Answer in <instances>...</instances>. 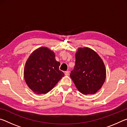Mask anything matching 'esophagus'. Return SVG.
I'll return each instance as SVG.
<instances>
[{"label":"esophagus","mask_w":127,"mask_h":127,"mask_svg":"<svg viewBox=\"0 0 127 127\" xmlns=\"http://www.w3.org/2000/svg\"><path fill=\"white\" fill-rule=\"evenodd\" d=\"M64 73H65V76H69V71H65Z\"/></svg>","instance_id":"34e87169"}]
</instances>
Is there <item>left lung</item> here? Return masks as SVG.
<instances>
[{"instance_id":"obj_1","label":"left lung","mask_w":127,"mask_h":127,"mask_svg":"<svg viewBox=\"0 0 127 127\" xmlns=\"http://www.w3.org/2000/svg\"><path fill=\"white\" fill-rule=\"evenodd\" d=\"M70 77L82 94H95L101 88L106 78L104 62L92 49L79 48L76 53L75 66Z\"/></svg>"}]
</instances>
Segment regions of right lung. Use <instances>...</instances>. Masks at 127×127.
Segmentation results:
<instances>
[{
    "label": "right lung",
    "mask_w": 127,
    "mask_h": 127,
    "mask_svg": "<svg viewBox=\"0 0 127 127\" xmlns=\"http://www.w3.org/2000/svg\"><path fill=\"white\" fill-rule=\"evenodd\" d=\"M59 65L54 51L46 47L37 49L32 53L26 63V83L36 94L48 93L64 76V73L59 70Z\"/></svg>",
    "instance_id": "right-lung-1"
}]
</instances>
